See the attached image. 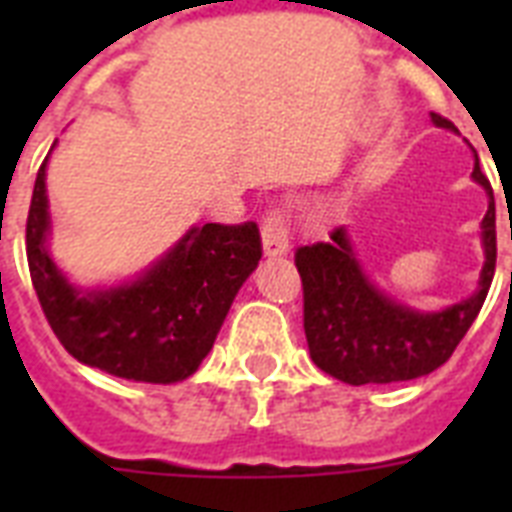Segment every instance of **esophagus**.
<instances>
[{
  "label": "esophagus",
  "mask_w": 512,
  "mask_h": 512,
  "mask_svg": "<svg viewBox=\"0 0 512 512\" xmlns=\"http://www.w3.org/2000/svg\"><path fill=\"white\" fill-rule=\"evenodd\" d=\"M263 249L268 257L289 252V215L284 207H273L263 217Z\"/></svg>",
  "instance_id": "1"
}]
</instances>
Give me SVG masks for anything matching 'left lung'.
Listing matches in <instances>:
<instances>
[{
  "label": "left lung",
  "instance_id": "1",
  "mask_svg": "<svg viewBox=\"0 0 512 512\" xmlns=\"http://www.w3.org/2000/svg\"><path fill=\"white\" fill-rule=\"evenodd\" d=\"M436 127L454 130L441 114ZM476 183L489 193V212L481 223L486 263L478 289L468 300L438 313H420L374 289L361 271L345 228H335L329 241L297 247L295 265L303 279V327L313 364L348 385L404 382L430 374L449 361L492 287L497 265L492 183L473 167Z\"/></svg>",
  "mask_w": 512,
  "mask_h": 512
}]
</instances>
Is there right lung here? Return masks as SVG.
<instances>
[{"label": "right lung", "mask_w": 512, "mask_h": 512, "mask_svg": "<svg viewBox=\"0 0 512 512\" xmlns=\"http://www.w3.org/2000/svg\"><path fill=\"white\" fill-rule=\"evenodd\" d=\"M50 159V156H47ZM42 162L26 220L36 297L60 345L87 366L135 382H180L204 361L233 297L263 257L257 223L196 225L140 279L79 292L47 252Z\"/></svg>", "instance_id": "obj_1"}]
</instances>
